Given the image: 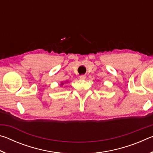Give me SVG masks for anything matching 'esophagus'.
Segmentation results:
<instances>
[{"mask_svg":"<svg viewBox=\"0 0 153 153\" xmlns=\"http://www.w3.org/2000/svg\"><path fill=\"white\" fill-rule=\"evenodd\" d=\"M86 78V76H85V75H82V76H79L80 79H85Z\"/></svg>","mask_w":153,"mask_h":153,"instance_id":"1","label":"esophagus"}]
</instances>
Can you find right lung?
<instances>
[{
    "instance_id": "right-lung-1",
    "label": "right lung",
    "mask_w": 153,
    "mask_h": 153,
    "mask_svg": "<svg viewBox=\"0 0 153 153\" xmlns=\"http://www.w3.org/2000/svg\"><path fill=\"white\" fill-rule=\"evenodd\" d=\"M63 83H62V84H61V85H63Z\"/></svg>"
}]
</instances>
